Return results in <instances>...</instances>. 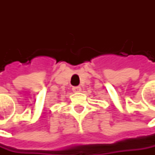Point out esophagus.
<instances>
[{
  "mask_svg": "<svg viewBox=\"0 0 155 155\" xmlns=\"http://www.w3.org/2000/svg\"><path fill=\"white\" fill-rule=\"evenodd\" d=\"M82 90V88L80 86H73L72 87V91L73 92H80Z\"/></svg>",
  "mask_w": 155,
  "mask_h": 155,
  "instance_id": "1",
  "label": "esophagus"
}]
</instances>
